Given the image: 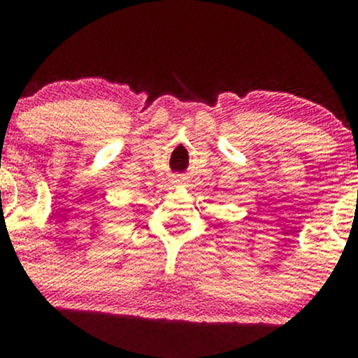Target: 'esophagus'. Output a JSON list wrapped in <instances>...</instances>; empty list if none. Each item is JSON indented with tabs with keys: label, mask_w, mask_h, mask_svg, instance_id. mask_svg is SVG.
I'll use <instances>...</instances> for the list:
<instances>
[{
	"label": "esophagus",
	"mask_w": 358,
	"mask_h": 358,
	"mask_svg": "<svg viewBox=\"0 0 358 358\" xmlns=\"http://www.w3.org/2000/svg\"><path fill=\"white\" fill-rule=\"evenodd\" d=\"M172 182H174V186H179V184H182V180H180V179H174V180H172Z\"/></svg>",
	"instance_id": "esophagus-1"
}]
</instances>
